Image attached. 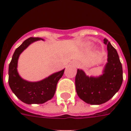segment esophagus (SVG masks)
<instances>
[{
    "label": "esophagus",
    "instance_id": "34e87169",
    "mask_svg": "<svg viewBox=\"0 0 131 131\" xmlns=\"http://www.w3.org/2000/svg\"><path fill=\"white\" fill-rule=\"evenodd\" d=\"M74 65L75 66V67H78V66H79V64L77 62H75V63H74Z\"/></svg>",
    "mask_w": 131,
    "mask_h": 131
}]
</instances>
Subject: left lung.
Instances as JSON below:
<instances>
[{"label":"left lung","instance_id":"obj_1","mask_svg":"<svg viewBox=\"0 0 131 131\" xmlns=\"http://www.w3.org/2000/svg\"><path fill=\"white\" fill-rule=\"evenodd\" d=\"M104 43L107 48V62L102 74L99 77H88L78 69L75 78L77 95L90 104H101L110 100L118 90L123 82V69L117 51L107 38Z\"/></svg>","mask_w":131,"mask_h":131}]
</instances>
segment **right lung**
Wrapping results in <instances>:
<instances>
[{
    "label": "right lung",
    "instance_id": "add662e5",
    "mask_svg": "<svg viewBox=\"0 0 131 131\" xmlns=\"http://www.w3.org/2000/svg\"><path fill=\"white\" fill-rule=\"evenodd\" d=\"M44 40L41 38H29L16 49L9 64L8 83L13 93L21 102L28 104H43L51 100L56 91L58 81L63 76L64 69L51 74L44 79L31 82L23 79L17 71L19 55L30 44L35 41Z\"/></svg>",
    "mask_w": 131,
    "mask_h": 131
}]
</instances>
